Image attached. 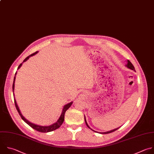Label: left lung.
<instances>
[{"mask_svg":"<svg viewBox=\"0 0 154 154\" xmlns=\"http://www.w3.org/2000/svg\"><path fill=\"white\" fill-rule=\"evenodd\" d=\"M126 66L127 67V68H129V69H132V70H134V71H135V68H134V66H133V65L132 64V63L129 61V60H128V61H127V64L126 65ZM85 123H86V126L88 127V128H89V129H91L92 131H94V132H96V131H94V130H92L89 126H88V123H87V122H86V119H85ZM119 128H116V129H113V130H112V131H108V132H100V134H109V133H111V132H114V131H116V130H117L118 129H119Z\"/></svg>","mask_w":154,"mask_h":154,"instance_id":"8db88e82","label":"left lung"}]
</instances>
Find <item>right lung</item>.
<instances>
[{
    "instance_id": "1",
    "label": "right lung",
    "mask_w": 154,
    "mask_h": 154,
    "mask_svg": "<svg viewBox=\"0 0 154 154\" xmlns=\"http://www.w3.org/2000/svg\"><path fill=\"white\" fill-rule=\"evenodd\" d=\"M37 53H38V51H36L35 53H33V54L29 55V56H28V57L23 60V62L22 63H20V64L19 65V66L17 69H19L21 67V66L22 65V63H23V62H26L30 57H31V56H34V55L36 54ZM16 74H15V77H14V82H13V92H14V82H15V79H16ZM14 103H15V106H16V109L17 110V111H18L19 115L20 116V117H21V118H22V119L25 123H26L29 126H31L32 128H33L34 129H35V130H36V131H38V132H51V131H54V130L58 129L59 128H60V126L62 125V123H63V122H64L65 114L66 111L70 108V106H71L72 105V102H70V103H69L68 104H67V105H66L64 106V107H63V110H62V114H61V115H60V117H59V120L57 121V122H56L55 123H54V124H53V125H50V126H40V125H35V124H34V123H31V122H29L28 120H26V119L22 116V114H21V112H20V110H19V107H18V106H17V103H16V100H15V98L14 97Z\"/></svg>"
}]
</instances>
